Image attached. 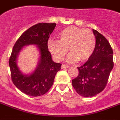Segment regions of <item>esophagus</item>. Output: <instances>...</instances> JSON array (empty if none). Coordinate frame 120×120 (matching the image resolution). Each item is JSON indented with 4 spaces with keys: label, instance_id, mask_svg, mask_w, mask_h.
Segmentation results:
<instances>
[{
    "label": "esophagus",
    "instance_id": "34e87169",
    "mask_svg": "<svg viewBox=\"0 0 120 120\" xmlns=\"http://www.w3.org/2000/svg\"><path fill=\"white\" fill-rule=\"evenodd\" d=\"M69 68V66L68 65H65V64H62V66H61V68L64 69H67V68Z\"/></svg>",
    "mask_w": 120,
    "mask_h": 120
}]
</instances>
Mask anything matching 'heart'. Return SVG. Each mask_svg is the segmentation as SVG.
Masks as SVG:
<instances>
[{"instance_id":"obj_1","label":"heart","mask_w":120,"mask_h":120,"mask_svg":"<svg viewBox=\"0 0 120 120\" xmlns=\"http://www.w3.org/2000/svg\"><path fill=\"white\" fill-rule=\"evenodd\" d=\"M58 38V41L49 39L47 42L50 52L57 61L64 59L69 49L72 53L67 58L68 62H84L91 57L95 49V37L87 29L70 26L61 30Z\"/></svg>"}]
</instances>
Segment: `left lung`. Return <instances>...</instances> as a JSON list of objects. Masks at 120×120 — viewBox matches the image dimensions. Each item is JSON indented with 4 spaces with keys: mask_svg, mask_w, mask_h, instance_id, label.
Returning a JSON list of instances; mask_svg holds the SVG:
<instances>
[{
    "mask_svg": "<svg viewBox=\"0 0 120 120\" xmlns=\"http://www.w3.org/2000/svg\"><path fill=\"white\" fill-rule=\"evenodd\" d=\"M96 38L95 49L91 57L82 66L78 68V76L72 85L78 94L92 97L105 89L114 66L113 51L103 35L93 30Z\"/></svg>",
    "mask_w": 120,
    "mask_h": 120,
    "instance_id": "8db88e82",
    "label": "left lung"
}]
</instances>
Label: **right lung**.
Listing matches in <instances>:
<instances>
[{
	"instance_id": "obj_1",
	"label": "right lung",
	"mask_w": 120,
	"mask_h": 120,
	"mask_svg": "<svg viewBox=\"0 0 120 120\" xmlns=\"http://www.w3.org/2000/svg\"><path fill=\"white\" fill-rule=\"evenodd\" d=\"M55 23H39L26 30L20 37L13 46L9 60L11 79L14 85L20 91L30 96H40L47 93L53 84L56 74L62 64L52 60L48 50L47 41L55 30ZM34 45L39 52L37 68L31 73L25 75L17 64L18 56L21 50L27 45Z\"/></svg>"
}]
</instances>
